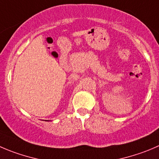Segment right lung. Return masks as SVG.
Instances as JSON below:
<instances>
[{
  "label": "right lung",
  "instance_id": "obj_1",
  "mask_svg": "<svg viewBox=\"0 0 159 159\" xmlns=\"http://www.w3.org/2000/svg\"><path fill=\"white\" fill-rule=\"evenodd\" d=\"M47 121H48V120H47Z\"/></svg>",
  "mask_w": 159,
  "mask_h": 159
}]
</instances>
